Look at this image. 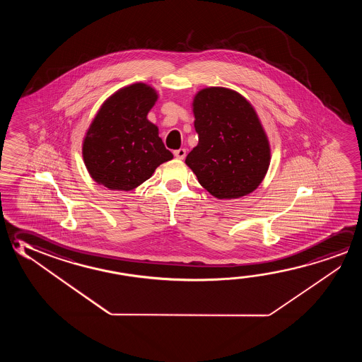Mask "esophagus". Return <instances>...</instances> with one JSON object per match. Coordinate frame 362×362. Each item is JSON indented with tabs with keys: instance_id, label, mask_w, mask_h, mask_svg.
<instances>
[{
	"instance_id": "esophagus-1",
	"label": "esophagus",
	"mask_w": 362,
	"mask_h": 362,
	"mask_svg": "<svg viewBox=\"0 0 362 362\" xmlns=\"http://www.w3.org/2000/svg\"><path fill=\"white\" fill-rule=\"evenodd\" d=\"M185 155H187V150H185V148H179V150L174 151V156H175L177 159H180V160H183L184 158H185Z\"/></svg>"
}]
</instances>
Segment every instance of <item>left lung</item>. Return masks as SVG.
<instances>
[{"mask_svg":"<svg viewBox=\"0 0 362 362\" xmlns=\"http://www.w3.org/2000/svg\"><path fill=\"white\" fill-rule=\"evenodd\" d=\"M198 145L185 164L218 199L247 196L270 165V144L255 108L236 90L207 87L193 100Z\"/></svg>","mask_w":362,"mask_h":362,"instance_id":"8db88e82","label":"left lung"}]
</instances>
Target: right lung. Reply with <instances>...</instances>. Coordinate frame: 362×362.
Wrapping results in <instances>:
<instances>
[{"mask_svg":"<svg viewBox=\"0 0 362 362\" xmlns=\"http://www.w3.org/2000/svg\"><path fill=\"white\" fill-rule=\"evenodd\" d=\"M158 92L134 83L116 90L102 103L86 132L84 164L92 179L111 190L135 189L173 154L148 119Z\"/></svg>","mask_w":362,"mask_h":362,"instance_id":"add662e5","label":"right lung"}]
</instances>
